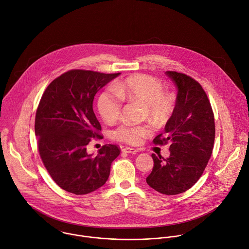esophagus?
<instances>
[{
    "label": "esophagus",
    "instance_id": "1",
    "mask_svg": "<svg viewBox=\"0 0 249 249\" xmlns=\"http://www.w3.org/2000/svg\"><path fill=\"white\" fill-rule=\"evenodd\" d=\"M122 151L124 153H132V154H136L139 152L138 149H135V148H131V147H125L122 149Z\"/></svg>",
    "mask_w": 249,
    "mask_h": 249
}]
</instances>
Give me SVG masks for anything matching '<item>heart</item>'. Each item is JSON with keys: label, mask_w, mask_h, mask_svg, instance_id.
Here are the masks:
<instances>
[{"label": "heart", "mask_w": 249, "mask_h": 249, "mask_svg": "<svg viewBox=\"0 0 249 249\" xmlns=\"http://www.w3.org/2000/svg\"><path fill=\"white\" fill-rule=\"evenodd\" d=\"M115 92H103L98 101V109L107 123L115 122L122 110V100L144 106L147 117L157 123L166 122L175 108V99L165 93L162 83L146 74H135L115 85ZM147 126L123 124L114 132L115 138L131 145H139L150 134Z\"/></svg>", "instance_id": "obj_1"}]
</instances>
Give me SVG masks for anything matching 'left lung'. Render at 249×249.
Returning a JSON list of instances; mask_svg holds the SVG:
<instances>
[{"label":"left lung","instance_id":"left-lung-1","mask_svg":"<svg viewBox=\"0 0 249 249\" xmlns=\"http://www.w3.org/2000/svg\"><path fill=\"white\" fill-rule=\"evenodd\" d=\"M178 88L176 107L166 123L165 134L155 144L172 142L170 156L152 154L154 166L147 184L165 195H177L190 189L203 175L212 156L215 125L211 103L199 82L192 77L166 71Z\"/></svg>","mask_w":249,"mask_h":249}]
</instances>
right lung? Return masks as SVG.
I'll list each match as a JSON object with an SVG mask.
<instances>
[{
    "mask_svg": "<svg viewBox=\"0 0 249 249\" xmlns=\"http://www.w3.org/2000/svg\"><path fill=\"white\" fill-rule=\"evenodd\" d=\"M119 74L71 70L55 78L40 99L35 120L38 152L52 179L67 192L84 195L102 187L120 154L114 144L104 145L96 156L86 150L91 139L103 138L94 97Z\"/></svg>",
    "mask_w": 249,
    "mask_h": 249,
    "instance_id": "right-lung-1",
    "label": "right lung"
}]
</instances>
